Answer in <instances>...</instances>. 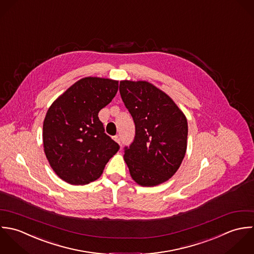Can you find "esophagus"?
Masks as SVG:
<instances>
[{
	"label": "esophagus",
	"mask_w": 254,
	"mask_h": 254,
	"mask_svg": "<svg viewBox=\"0 0 254 254\" xmlns=\"http://www.w3.org/2000/svg\"><path fill=\"white\" fill-rule=\"evenodd\" d=\"M114 140H115L116 142H118L119 144H121V138H120V136H119V135L114 136Z\"/></svg>",
	"instance_id": "obj_1"
}]
</instances>
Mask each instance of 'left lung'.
<instances>
[{
  "label": "left lung",
  "mask_w": 254,
  "mask_h": 254,
  "mask_svg": "<svg viewBox=\"0 0 254 254\" xmlns=\"http://www.w3.org/2000/svg\"><path fill=\"white\" fill-rule=\"evenodd\" d=\"M120 93L135 125L124 159L132 180L142 187L167 182L180 168L188 145L185 114L165 92L147 81L123 80Z\"/></svg>",
  "instance_id": "obj_1"
}]
</instances>
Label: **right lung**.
<instances>
[{"label":"right lung","mask_w":254,"mask_h":254,"mask_svg":"<svg viewBox=\"0 0 254 254\" xmlns=\"http://www.w3.org/2000/svg\"><path fill=\"white\" fill-rule=\"evenodd\" d=\"M117 80L84 77L48 109L43 124L44 152L54 172L70 185L96 181L120 146L98 118L118 92Z\"/></svg>","instance_id":"right-lung-1"}]
</instances>
